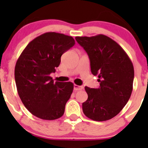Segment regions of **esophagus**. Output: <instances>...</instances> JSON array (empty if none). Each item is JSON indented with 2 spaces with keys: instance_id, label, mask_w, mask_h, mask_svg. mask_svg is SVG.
Here are the masks:
<instances>
[{
  "instance_id": "1",
  "label": "esophagus",
  "mask_w": 148,
  "mask_h": 148,
  "mask_svg": "<svg viewBox=\"0 0 148 148\" xmlns=\"http://www.w3.org/2000/svg\"><path fill=\"white\" fill-rule=\"evenodd\" d=\"M83 89H84V87H83V86H78V85H74V90L75 91L81 90H83Z\"/></svg>"
}]
</instances>
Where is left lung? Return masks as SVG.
I'll return each mask as SVG.
<instances>
[{"label":"left lung","mask_w":148,"mask_h":148,"mask_svg":"<svg viewBox=\"0 0 148 148\" xmlns=\"http://www.w3.org/2000/svg\"><path fill=\"white\" fill-rule=\"evenodd\" d=\"M87 52L91 72L98 76L99 87L86 86L88 99L82 108L86 117L95 121H106L122 111L133 90L134 66L120 45L104 35L76 37Z\"/></svg>","instance_id":"8db88e82"}]
</instances>
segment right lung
<instances>
[{
    "instance_id": "right-lung-1",
    "label": "right lung",
    "mask_w": 148,
    "mask_h": 148,
    "mask_svg": "<svg viewBox=\"0 0 148 148\" xmlns=\"http://www.w3.org/2000/svg\"><path fill=\"white\" fill-rule=\"evenodd\" d=\"M75 44L71 36L55 32L37 37L26 46L14 69L18 94L33 115L47 120L60 118L70 98L72 82H53L50 74L56 72L61 56Z\"/></svg>"
}]
</instances>
